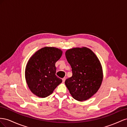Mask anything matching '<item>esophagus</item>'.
<instances>
[{"label": "esophagus", "mask_w": 127, "mask_h": 127, "mask_svg": "<svg viewBox=\"0 0 127 127\" xmlns=\"http://www.w3.org/2000/svg\"><path fill=\"white\" fill-rule=\"evenodd\" d=\"M65 80H66V78H63L62 79L63 82H65Z\"/></svg>", "instance_id": "1"}]
</instances>
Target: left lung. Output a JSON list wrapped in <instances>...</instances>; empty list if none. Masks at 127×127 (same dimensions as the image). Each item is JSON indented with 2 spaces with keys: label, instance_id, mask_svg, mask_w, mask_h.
<instances>
[{
  "label": "left lung",
  "instance_id": "obj_1",
  "mask_svg": "<svg viewBox=\"0 0 127 127\" xmlns=\"http://www.w3.org/2000/svg\"><path fill=\"white\" fill-rule=\"evenodd\" d=\"M65 56L72 71V77L65 81L66 87L77 100L89 99L97 92L103 81V68L99 59L86 47L68 49Z\"/></svg>",
  "mask_w": 127,
  "mask_h": 127
}]
</instances>
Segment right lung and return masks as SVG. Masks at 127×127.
Here are the masks:
<instances>
[{
	"label": "right lung",
	"instance_id": "add662e5",
	"mask_svg": "<svg viewBox=\"0 0 127 127\" xmlns=\"http://www.w3.org/2000/svg\"><path fill=\"white\" fill-rule=\"evenodd\" d=\"M62 53L59 48L45 47L29 60L25 67V78L29 88L35 95L41 98L47 97L62 82L56 75L55 66Z\"/></svg>",
	"mask_w": 127,
	"mask_h": 127
}]
</instances>
